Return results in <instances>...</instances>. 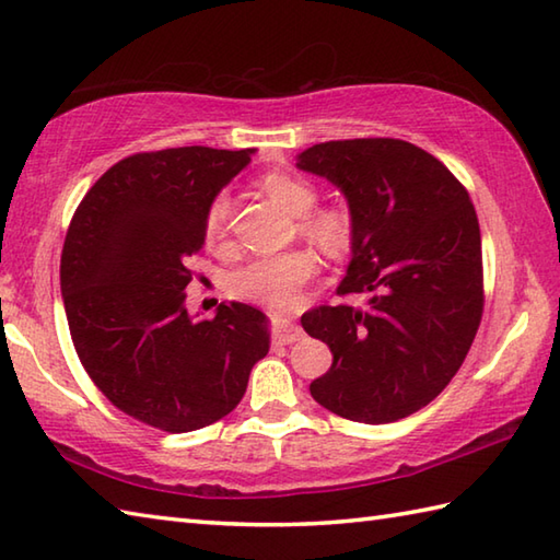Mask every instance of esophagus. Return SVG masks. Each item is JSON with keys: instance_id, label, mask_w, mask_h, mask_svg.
I'll return each instance as SVG.
<instances>
[{"instance_id": "obj_1", "label": "esophagus", "mask_w": 560, "mask_h": 560, "mask_svg": "<svg viewBox=\"0 0 560 560\" xmlns=\"http://www.w3.org/2000/svg\"><path fill=\"white\" fill-rule=\"evenodd\" d=\"M303 337V330L293 323H279L277 330H273V342L277 345H293Z\"/></svg>"}]
</instances>
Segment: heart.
Wrapping results in <instances>:
<instances>
[{
    "mask_svg": "<svg viewBox=\"0 0 560 560\" xmlns=\"http://www.w3.org/2000/svg\"><path fill=\"white\" fill-rule=\"evenodd\" d=\"M273 201H279L289 213L299 215V233L311 237L325 249H342L352 237V218L342 206H315L317 186L291 172H267L259 179ZM230 211L233 199L228 191H218L206 206L203 213V237L211 247H221L230 233ZM317 269V261L308 249H291L281 255L257 257L245 267L235 269L228 277V291L235 299L261 303V305H287L295 293L308 281Z\"/></svg>",
    "mask_w": 560,
    "mask_h": 560,
    "instance_id": "obj_1",
    "label": "heart"
}]
</instances>
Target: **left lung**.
I'll list each match as a JSON object with an SVG mask.
<instances>
[{
    "mask_svg": "<svg viewBox=\"0 0 560 560\" xmlns=\"http://www.w3.org/2000/svg\"><path fill=\"white\" fill-rule=\"evenodd\" d=\"M299 167L330 179L352 213V261L337 293L364 308L320 305L303 330L330 347L311 396L339 418L386 424L432 402L456 376L483 315V249L466 186L398 138L330 140Z\"/></svg>",
    "mask_w": 560,
    "mask_h": 560,
    "instance_id": "8db88e82",
    "label": "left lung"
}]
</instances>
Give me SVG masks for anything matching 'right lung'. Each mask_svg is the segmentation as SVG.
<instances>
[{
    "mask_svg": "<svg viewBox=\"0 0 560 560\" xmlns=\"http://www.w3.org/2000/svg\"><path fill=\"white\" fill-rule=\"evenodd\" d=\"M252 148L138 152L96 179L77 206L60 257L72 345L120 412L182 434L225 418L269 352L267 317L221 303L186 313L189 261L208 201L247 167Z\"/></svg>",
    "mask_w": 560,
    "mask_h": 560,
    "instance_id": "add662e5",
    "label": "right lung"
}]
</instances>
